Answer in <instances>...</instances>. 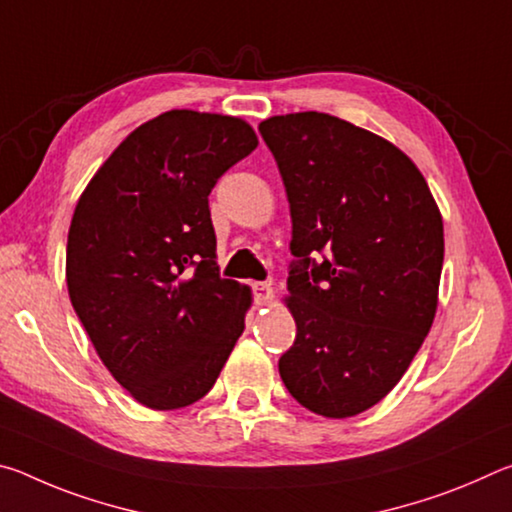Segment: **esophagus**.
Wrapping results in <instances>:
<instances>
[{"mask_svg": "<svg viewBox=\"0 0 512 512\" xmlns=\"http://www.w3.org/2000/svg\"><path fill=\"white\" fill-rule=\"evenodd\" d=\"M253 293H255L257 305H271V302H273V287H271V284L255 282L253 284Z\"/></svg>", "mask_w": 512, "mask_h": 512, "instance_id": "obj_1", "label": "esophagus"}]
</instances>
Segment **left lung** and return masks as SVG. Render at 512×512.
<instances>
[{
    "label": "left lung",
    "instance_id": "obj_1",
    "mask_svg": "<svg viewBox=\"0 0 512 512\" xmlns=\"http://www.w3.org/2000/svg\"><path fill=\"white\" fill-rule=\"evenodd\" d=\"M259 133L287 187L298 257L280 377L311 413L352 418L393 391L429 334L443 214L409 155L366 128L309 110L268 117Z\"/></svg>",
    "mask_w": 512,
    "mask_h": 512
}]
</instances>
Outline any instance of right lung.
<instances>
[{"instance_id": "add662e5", "label": "right lung", "mask_w": 512, "mask_h": 512, "mask_svg": "<svg viewBox=\"0 0 512 512\" xmlns=\"http://www.w3.org/2000/svg\"><path fill=\"white\" fill-rule=\"evenodd\" d=\"M257 144L241 117L162 112L108 155L76 203L69 300L103 366L146 409L205 397L244 332L253 291L219 275L207 196Z\"/></svg>"}]
</instances>
